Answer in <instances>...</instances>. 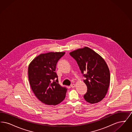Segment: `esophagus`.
I'll use <instances>...</instances> for the list:
<instances>
[{"label":"esophagus","mask_w":132,"mask_h":132,"mask_svg":"<svg viewBox=\"0 0 132 132\" xmlns=\"http://www.w3.org/2000/svg\"><path fill=\"white\" fill-rule=\"evenodd\" d=\"M71 87L72 88H74V87H75V84H72L71 85Z\"/></svg>","instance_id":"34e87169"}]
</instances>
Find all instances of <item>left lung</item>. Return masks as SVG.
<instances>
[{
	"instance_id": "obj_1",
	"label": "left lung",
	"mask_w": 132,
	"mask_h": 132,
	"mask_svg": "<svg viewBox=\"0 0 132 132\" xmlns=\"http://www.w3.org/2000/svg\"><path fill=\"white\" fill-rule=\"evenodd\" d=\"M77 62L87 86L85 100L90 103H97L104 98L110 83V72L106 63L94 50L85 47L70 52Z\"/></svg>"
}]
</instances>
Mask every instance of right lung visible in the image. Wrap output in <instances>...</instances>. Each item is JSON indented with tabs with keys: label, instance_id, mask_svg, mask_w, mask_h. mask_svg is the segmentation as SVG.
I'll list each match as a JSON object with an SVG mask.
<instances>
[{
	"label": "right lung",
	"instance_id": "1",
	"mask_svg": "<svg viewBox=\"0 0 132 132\" xmlns=\"http://www.w3.org/2000/svg\"><path fill=\"white\" fill-rule=\"evenodd\" d=\"M65 52H48L36 57L28 68L32 92L38 99L47 105H57L64 100L67 89L58 84L55 72L57 63Z\"/></svg>",
	"mask_w": 132,
	"mask_h": 132
}]
</instances>
